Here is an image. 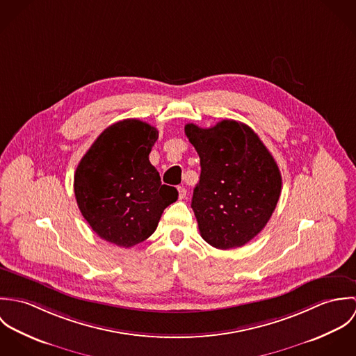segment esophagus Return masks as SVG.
<instances>
[{
  "mask_svg": "<svg viewBox=\"0 0 356 356\" xmlns=\"http://www.w3.org/2000/svg\"><path fill=\"white\" fill-rule=\"evenodd\" d=\"M186 195H188L186 189H185V188H182V186H179V188H178V197H179V200L186 199Z\"/></svg>",
  "mask_w": 356,
  "mask_h": 356,
  "instance_id": "1",
  "label": "esophagus"
}]
</instances>
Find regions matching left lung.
Masks as SVG:
<instances>
[{
    "mask_svg": "<svg viewBox=\"0 0 356 356\" xmlns=\"http://www.w3.org/2000/svg\"><path fill=\"white\" fill-rule=\"evenodd\" d=\"M202 174L192 208L204 240L218 250L245 245L271 218L282 186L280 168L254 130L225 119L213 127L185 126Z\"/></svg>",
    "mask_w": 356,
    "mask_h": 356,
    "instance_id": "obj_1",
    "label": "left lung"
}]
</instances>
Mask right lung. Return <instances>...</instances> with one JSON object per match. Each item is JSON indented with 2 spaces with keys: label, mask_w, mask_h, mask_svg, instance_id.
Returning <instances> with one entry per match:
<instances>
[{
  "label": "right lung",
  "mask_w": 356,
  "mask_h": 356,
  "mask_svg": "<svg viewBox=\"0 0 356 356\" xmlns=\"http://www.w3.org/2000/svg\"><path fill=\"white\" fill-rule=\"evenodd\" d=\"M159 131L138 119L106 127L74 175L78 207L102 240L130 248L145 241L178 192L161 185L149 153Z\"/></svg>",
  "instance_id": "right-lung-1"
}]
</instances>
